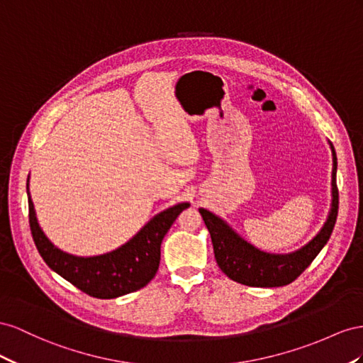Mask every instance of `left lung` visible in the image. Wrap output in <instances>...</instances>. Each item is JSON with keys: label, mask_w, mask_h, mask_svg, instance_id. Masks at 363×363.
Returning <instances> with one entry per match:
<instances>
[{"label": "left lung", "mask_w": 363, "mask_h": 363, "mask_svg": "<svg viewBox=\"0 0 363 363\" xmlns=\"http://www.w3.org/2000/svg\"><path fill=\"white\" fill-rule=\"evenodd\" d=\"M328 144L331 153H333L331 208L320 231L301 250L291 254H269L257 250L254 245L242 239L220 217H217L208 210L199 208L211 235L216 262L228 278L251 287H279L295 281L315 260V257L325 246L331 233H333L339 208V193L336 185L337 158L333 144L330 141Z\"/></svg>", "instance_id": "obj_1"}]
</instances>
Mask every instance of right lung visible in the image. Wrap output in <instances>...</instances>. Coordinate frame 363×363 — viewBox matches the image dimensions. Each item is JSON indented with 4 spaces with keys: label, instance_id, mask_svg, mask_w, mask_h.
I'll use <instances>...</instances> for the list:
<instances>
[{
    "label": "right lung",
    "instance_id": "1",
    "mask_svg": "<svg viewBox=\"0 0 363 363\" xmlns=\"http://www.w3.org/2000/svg\"><path fill=\"white\" fill-rule=\"evenodd\" d=\"M28 222L40 257L56 274L89 296L111 299L146 286L157 274L161 260V243L176 217L189 208V202L173 205L153 216L129 242L101 255L77 257L60 251L48 240L36 219L28 193Z\"/></svg>",
    "mask_w": 363,
    "mask_h": 363
}]
</instances>
